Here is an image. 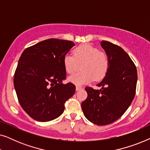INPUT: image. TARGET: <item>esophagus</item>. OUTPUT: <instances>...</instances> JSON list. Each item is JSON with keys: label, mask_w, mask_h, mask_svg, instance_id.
I'll list each match as a JSON object with an SVG mask.
<instances>
[{"label": "esophagus", "mask_w": 150, "mask_h": 150, "mask_svg": "<svg viewBox=\"0 0 150 150\" xmlns=\"http://www.w3.org/2000/svg\"><path fill=\"white\" fill-rule=\"evenodd\" d=\"M81 89H82V87H80V86H76V91H79V90Z\"/></svg>", "instance_id": "esophagus-1"}]
</instances>
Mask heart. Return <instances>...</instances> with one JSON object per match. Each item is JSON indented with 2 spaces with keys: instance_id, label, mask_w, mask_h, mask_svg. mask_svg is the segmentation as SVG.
Wrapping results in <instances>:
<instances>
[{
  "instance_id": "heart-1",
  "label": "heart",
  "mask_w": 150,
  "mask_h": 150,
  "mask_svg": "<svg viewBox=\"0 0 150 150\" xmlns=\"http://www.w3.org/2000/svg\"><path fill=\"white\" fill-rule=\"evenodd\" d=\"M65 71L72 74L81 67V71L71 76L68 81L76 85L89 83L94 79L100 81L106 76L109 68L107 54L95 46L83 44L73 50V55L65 54L63 59Z\"/></svg>"
}]
</instances>
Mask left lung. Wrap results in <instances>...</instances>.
Segmentation results:
<instances>
[{
	"instance_id": "left-lung-1",
	"label": "left lung",
	"mask_w": 150,
	"mask_h": 150,
	"mask_svg": "<svg viewBox=\"0 0 150 150\" xmlns=\"http://www.w3.org/2000/svg\"><path fill=\"white\" fill-rule=\"evenodd\" d=\"M101 46L109 59V68L97 85L101 89L85 88L87 98L81 106L88 120L104 126L120 119L132 103L136 93L137 71L132 59L120 46L107 41H102Z\"/></svg>"
}]
</instances>
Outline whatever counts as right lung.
Here are the masks:
<instances>
[{
	"label": "right lung",
	"mask_w": 150,
	"mask_h": 150,
	"mask_svg": "<svg viewBox=\"0 0 150 150\" xmlns=\"http://www.w3.org/2000/svg\"><path fill=\"white\" fill-rule=\"evenodd\" d=\"M71 41L49 39L28 47L18 61L13 78L18 101L38 122H49L64 111V104L75 93L74 84H63V57L74 46Z\"/></svg>",
	"instance_id": "right-lung-1"
}]
</instances>
